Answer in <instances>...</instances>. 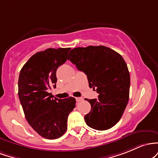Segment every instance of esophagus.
Instances as JSON below:
<instances>
[{"label": "esophagus", "instance_id": "obj_1", "mask_svg": "<svg viewBox=\"0 0 158 158\" xmlns=\"http://www.w3.org/2000/svg\"><path fill=\"white\" fill-rule=\"evenodd\" d=\"M83 100V98H76V101H77V102H81V101Z\"/></svg>", "mask_w": 158, "mask_h": 158}]
</instances>
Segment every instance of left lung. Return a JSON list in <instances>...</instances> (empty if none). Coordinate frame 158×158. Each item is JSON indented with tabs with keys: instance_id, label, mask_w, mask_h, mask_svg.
Wrapping results in <instances>:
<instances>
[{
	"instance_id": "8db88e82",
	"label": "left lung",
	"mask_w": 158,
	"mask_h": 158,
	"mask_svg": "<svg viewBox=\"0 0 158 158\" xmlns=\"http://www.w3.org/2000/svg\"><path fill=\"white\" fill-rule=\"evenodd\" d=\"M68 60L87 76L89 86L98 98L87 99L91 110L84 116L89 127L98 131L111 128L119 121L129 100L130 74L123 57L105 46L75 48Z\"/></svg>"
}]
</instances>
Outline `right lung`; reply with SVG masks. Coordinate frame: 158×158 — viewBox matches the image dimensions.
I'll return each instance as SVG.
<instances>
[{"instance_id": "obj_1", "label": "right lung", "mask_w": 158, "mask_h": 158, "mask_svg": "<svg viewBox=\"0 0 158 158\" xmlns=\"http://www.w3.org/2000/svg\"><path fill=\"white\" fill-rule=\"evenodd\" d=\"M70 48H48L37 52L22 67L19 77V97L29 125L46 139H57L67 130L69 114L75 98L59 99L48 93L56 87V69L67 60Z\"/></svg>"}]
</instances>
